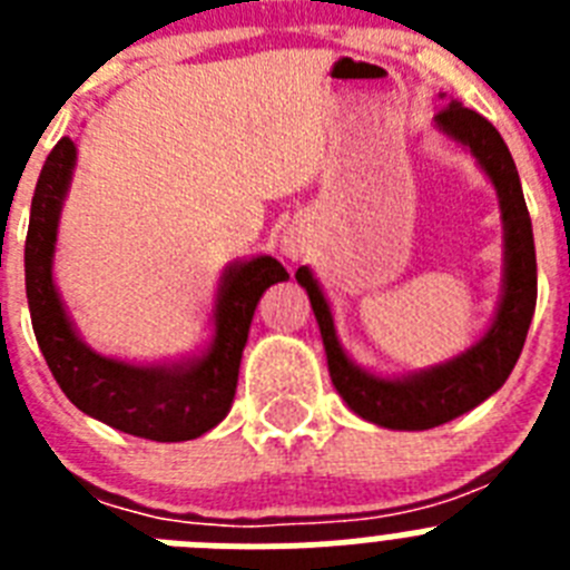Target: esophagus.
I'll return each instance as SVG.
<instances>
[{
	"instance_id": "obj_1",
	"label": "esophagus",
	"mask_w": 570,
	"mask_h": 570,
	"mask_svg": "<svg viewBox=\"0 0 570 570\" xmlns=\"http://www.w3.org/2000/svg\"><path fill=\"white\" fill-rule=\"evenodd\" d=\"M282 254L291 256V259L302 256V254H305V239H302L296 230H288V234L282 236Z\"/></svg>"
}]
</instances>
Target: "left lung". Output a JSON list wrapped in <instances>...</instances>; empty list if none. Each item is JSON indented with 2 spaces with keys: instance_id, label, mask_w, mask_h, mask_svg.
Listing matches in <instances>:
<instances>
[{
  "instance_id": "obj_1",
  "label": "left lung",
  "mask_w": 570,
  "mask_h": 570,
  "mask_svg": "<svg viewBox=\"0 0 570 570\" xmlns=\"http://www.w3.org/2000/svg\"><path fill=\"white\" fill-rule=\"evenodd\" d=\"M434 122L442 134L471 150L500 196L502 228H505V271H502V296L497 316L482 340L473 342L465 354L416 371V374L376 376L345 354L336 336L331 305L314 274L305 265L296 271V282L308 291L311 308L320 322L331 382L356 416L380 428H391V431H428V428L445 425L497 394L520 360L528 325L537 308V250H533L531 216H528L511 150L485 116L465 108L456 99H451L448 108L434 116Z\"/></svg>"
}]
</instances>
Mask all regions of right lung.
Returning <instances> with one entry per match:
<instances>
[{"label":"right lung","mask_w":570,"mask_h":570,"mask_svg":"<svg viewBox=\"0 0 570 570\" xmlns=\"http://www.w3.org/2000/svg\"><path fill=\"white\" fill-rule=\"evenodd\" d=\"M77 168V145L62 136L39 174L24 239V291L30 322L50 374L82 414L154 442H185L208 434L228 416L239 380L242 347L259 296L288 279L274 256L228 265L214 302V336L199 354L179 362L136 365L97 354L73 328L53 282L59 214Z\"/></svg>","instance_id":"obj_1"}]
</instances>
